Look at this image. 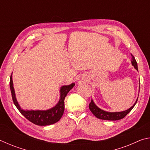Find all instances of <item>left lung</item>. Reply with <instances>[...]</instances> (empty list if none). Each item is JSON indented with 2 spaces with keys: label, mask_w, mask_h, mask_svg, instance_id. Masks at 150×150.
I'll return each instance as SVG.
<instances>
[{
  "label": "left lung",
  "mask_w": 150,
  "mask_h": 150,
  "mask_svg": "<svg viewBox=\"0 0 150 150\" xmlns=\"http://www.w3.org/2000/svg\"><path fill=\"white\" fill-rule=\"evenodd\" d=\"M132 64L134 67V68L137 70L138 69V64H137V62L135 59V57H134L132 54ZM138 98H137L136 101L135 103L134 104V105L130 107L128 110L122 112H106L103 110H101L96 106L95 103H94L93 100H91V103L89 104V109L91 111L94 115H95L96 118L102 119V120H120V119H122L123 118L125 117V116L128 115V114L132 110V108L134 107V106L138 101Z\"/></svg>",
  "instance_id": "obj_1"
}]
</instances>
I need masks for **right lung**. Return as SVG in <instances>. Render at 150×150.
Listing matches in <instances>:
<instances>
[{
  "label": "right lung",
  "mask_w": 150,
  "mask_h": 150,
  "mask_svg": "<svg viewBox=\"0 0 150 150\" xmlns=\"http://www.w3.org/2000/svg\"><path fill=\"white\" fill-rule=\"evenodd\" d=\"M75 86V83L69 85H64L61 87L60 89V99L59 102L54 107L46 110H24L20 108L18 103L15 96V92L12 82V76L11 75L10 79V88H11V95L14 104L16 106L20 113L25 118L35 125L38 126H47L50 124L56 123L60 120L64 112L65 104L64 100L65 96L69 91Z\"/></svg>",
  "instance_id": "add662e5"
}]
</instances>
